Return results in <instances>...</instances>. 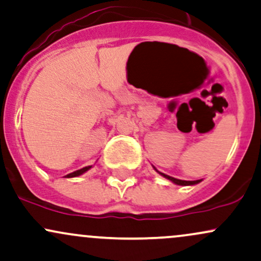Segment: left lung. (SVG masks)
<instances>
[{"mask_svg":"<svg viewBox=\"0 0 261 261\" xmlns=\"http://www.w3.org/2000/svg\"><path fill=\"white\" fill-rule=\"evenodd\" d=\"M160 174H161V176H164L165 178H167V179L172 180L173 183H176V185H178V186H192V185H197V183L200 182V179H197V180H182V179H177V178H173V177H171V176H167V174H165V173H161V172H160Z\"/></svg>","mask_w":261,"mask_h":261,"instance_id":"left-lung-1","label":"left lung"}]
</instances>
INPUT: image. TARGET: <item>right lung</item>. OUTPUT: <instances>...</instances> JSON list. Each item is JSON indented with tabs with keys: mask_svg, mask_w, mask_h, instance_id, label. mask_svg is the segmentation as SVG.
I'll list each match as a JSON object with an SVG mask.
<instances>
[{
	"mask_svg": "<svg viewBox=\"0 0 261 261\" xmlns=\"http://www.w3.org/2000/svg\"><path fill=\"white\" fill-rule=\"evenodd\" d=\"M89 168H91V166H87V167H83V168H81V170H78V171H74V172H72V173H69V174H67V178H70V177H76V176H79V174H83L84 172H87V171L89 170Z\"/></svg>",
	"mask_w": 261,
	"mask_h": 261,
	"instance_id": "obj_1",
	"label": "right lung"
}]
</instances>
